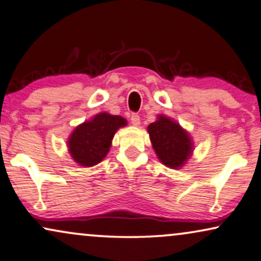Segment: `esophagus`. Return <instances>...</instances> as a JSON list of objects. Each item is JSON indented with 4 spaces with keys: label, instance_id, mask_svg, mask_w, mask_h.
<instances>
[{
    "label": "esophagus",
    "instance_id": "esophagus-1",
    "mask_svg": "<svg viewBox=\"0 0 261 261\" xmlns=\"http://www.w3.org/2000/svg\"><path fill=\"white\" fill-rule=\"evenodd\" d=\"M131 123H133V125H135V126H138L141 123V119H140V115H138L137 113H133L131 114Z\"/></svg>",
    "mask_w": 261,
    "mask_h": 261
}]
</instances>
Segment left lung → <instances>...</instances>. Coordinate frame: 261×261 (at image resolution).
<instances>
[{
    "mask_svg": "<svg viewBox=\"0 0 261 261\" xmlns=\"http://www.w3.org/2000/svg\"><path fill=\"white\" fill-rule=\"evenodd\" d=\"M155 154L165 166L180 169L193 153L190 135L179 124L165 115L147 127Z\"/></svg>",
    "mask_w": 261,
    "mask_h": 261,
    "instance_id": "8db88e82",
    "label": "left lung"
}]
</instances>
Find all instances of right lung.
Listing matches in <instances>:
<instances>
[{
	"label": "right lung",
	"mask_w": 261,
	"mask_h": 261,
	"mask_svg": "<svg viewBox=\"0 0 261 261\" xmlns=\"http://www.w3.org/2000/svg\"><path fill=\"white\" fill-rule=\"evenodd\" d=\"M126 124V119L120 115L102 112L78 125L67 141L72 159L84 167L101 163L110 151L117 130Z\"/></svg>",
	"instance_id": "1"
}]
</instances>
